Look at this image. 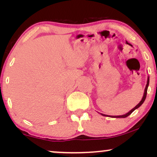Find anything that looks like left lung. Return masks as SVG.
<instances>
[{
    "label": "left lung",
    "instance_id": "obj_1",
    "mask_svg": "<svg viewBox=\"0 0 157 157\" xmlns=\"http://www.w3.org/2000/svg\"><path fill=\"white\" fill-rule=\"evenodd\" d=\"M149 77L148 76V78H147V85H146V87H145V89H144V95H143V97L141 98V101L138 104L136 105V106L134 107V108H133L132 110L128 111V113H125V114L124 115H120V116H109V115H105V114H103V113H101L102 116H104V117H111V118H126L128 116H129L131 113H132L133 111L134 110H136V109H138L139 107H140L141 105L144 102V101L146 99V97H147V89H148V86H149Z\"/></svg>",
    "mask_w": 157,
    "mask_h": 157
}]
</instances>
